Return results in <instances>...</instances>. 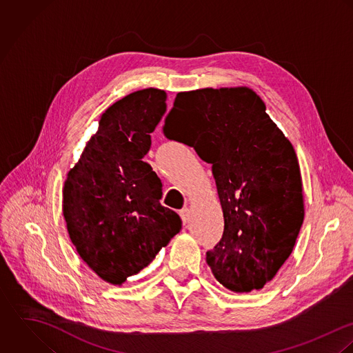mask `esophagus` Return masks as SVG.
Returning a JSON list of instances; mask_svg holds the SVG:
<instances>
[{"mask_svg":"<svg viewBox=\"0 0 353 353\" xmlns=\"http://www.w3.org/2000/svg\"><path fill=\"white\" fill-rule=\"evenodd\" d=\"M180 216H181L183 223L185 225V223L190 221V210H188L187 208H184L183 210H180Z\"/></svg>","mask_w":353,"mask_h":353,"instance_id":"34e87169","label":"esophagus"}]
</instances>
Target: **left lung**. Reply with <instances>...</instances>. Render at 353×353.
Masks as SVG:
<instances>
[{
  "mask_svg": "<svg viewBox=\"0 0 353 353\" xmlns=\"http://www.w3.org/2000/svg\"><path fill=\"white\" fill-rule=\"evenodd\" d=\"M163 134L212 163L225 221L206 254L214 277L236 293L262 289L292 254L304 219L292 143L248 87L179 92Z\"/></svg>",
  "mask_w": 353,
  "mask_h": 353,
  "instance_id": "8db88e82",
  "label": "left lung"
}]
</instances>
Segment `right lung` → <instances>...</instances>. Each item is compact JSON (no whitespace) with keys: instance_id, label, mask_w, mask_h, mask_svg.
Returning <instances> with one entry per match:
<instances>
[{"instance_id":"obj_1","label":"right lung","mask_w":353,"mask_h":353,"mask_svg":"<svg viewBox=\"0 0 353 353\" xmlns=\"http://www.w3.org/2000/svg\"><path fill=\"white\" fill-rule=\"evenodd\" d=\"M165 112L166 92L152 87L110 105L64 183L63 214L72 244L112 285L147 268L181 229L180 216L159 202V177L141 161Z\"/></svg>"}]
</instances>
